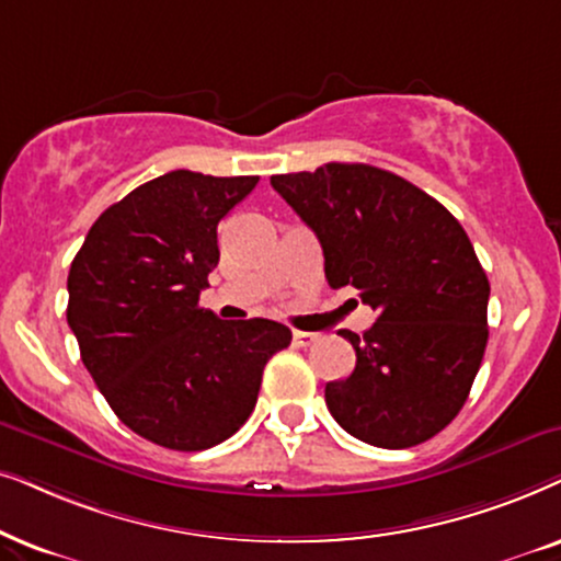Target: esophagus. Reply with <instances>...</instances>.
Returning <instances> with one entry per match:
<instances>
[{
	"label": "esophagus",
	"instance_id": "34e87169",
	"mask_svg": "<svg viewBox=\"0 0 561 561\" xmlns=\"http://www.w3.org/2000/svg\"><path fill=\"white\" fill-rule=\"evenodd\" d=\"M293 341H295V346H310V343L318 341V333H310V331H293Z\"/></svg>",
	"mask_w": 561,
	"mask_h": 561
}]
</instances>
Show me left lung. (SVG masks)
Returning a JSON list of instances; mask_svg holds the SVG:
<instances>
[{"mask_svg":"<svg viewBox=\"0 0 561 561\" xmlns=\"http://www.w3.org/2000/svg\"><path fill=\"white\" fill-rule=\"evenodd\" d=\"M272 186L323 245L333 289L356 287L377 323L356 335L346 379L325 385L335 423L382 449L423 444L449 425L488 346L490 282L442 203L392 171L325 163Z\"/></svg>","mask_w":561,"mask_h":561,"instance_id":"left-lung-1","label":"left lung"}]
</instances>
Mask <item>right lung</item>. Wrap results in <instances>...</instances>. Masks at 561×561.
Returning <instances> with one entry per match:
<instances>
[{"mask_svg":"<svg viewBox=\"0 0 561 561\" xmlns=\"http://www.w3.org/2000/svg\"><path fill=\"white\" fill-rule=\"evenodd\" d=\"M259 176L176 169L110 205L69 272L66 320L115 415L148 442L203 451L249 421L261 375L293 331L199 308L218 222Z\"/></svg>","mask_w":561,"mask_h":561,"instance_id":"right-lung-1","label":"right lung"}]
</instances>
